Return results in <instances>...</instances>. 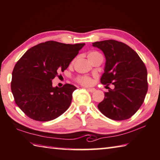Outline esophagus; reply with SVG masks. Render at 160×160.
<instances>
[{
  "mask_svg": "<svg viewBox=\"0 0 160 160\" xmlns=\"http://www.w3.org/2000/svg\"><path fill=\"white\" fill-rule=\"evenodd\" d=\"M88 89V91H89V92H95V88H88L87 89Z\"/></svg>",
  "mask_w": 160,
  "mask_h": 160,
  "instance_id": "obj_1",
  "label": "esophagus"
}]
</instances>
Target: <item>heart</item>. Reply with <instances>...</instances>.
<instances>
[{"label": "heart", "instance_id": "obj_1", "mask_svg": "<svg viewBox=\"0 0 160 160\" xmlns=\"http://www.w3.org/2000/svg\"><path fill=\"white\" fill-rule=\"evenodd\" d=\"M97 54H98L97 52H91L88 54V57L89 58V57H93V56H94V55H97ZM78 82L82 84V85H85V86L91 85L93 83V80L91 78L88 77V76H80L78 78Z\"/></svg>", "mask_w": 160, "mask_h": 160}]
</instances>
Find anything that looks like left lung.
Instances as JSON below:
<instances>
[{
    "label": "left lung",
    "instance_id": "left-lung-1",
    "mask_svg": "<svg viewBox=\"0 0 160 160\" xmlns=\"http://www.w3.org/2000/svg\"><path fill=\"white\" fill-rule=\"evenodd\" d=\"M92 46L106 57L101 82L114 89L104 93L98 108L106 117L114 120L129 119L140 108L148 92L147 69L138 54L123 42L115 40L95 42Z\"/></svg>",
    "mask_w": 160,
    "mask_h": 160
}]
</instances>
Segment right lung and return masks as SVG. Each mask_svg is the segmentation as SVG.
Wrapping results in <instances>:
<instances>
[{
    "mask_svg": "<svg viewBox=\"0 0 160 160\" xmlns=\"http://www.w3.org/2000/svg\"><path fill=\"white\" fill-rule=\"evenodd\" d=\"M85 45L50 40L30 48L17 62L11 90L16 104L28 118L50 121L68 108L77 88L70 84L54 88L52 80L68 67Z\"/></svg>",
    "mask_w": 160,
    "mask_h": 160,
    "instance_id": "add662e5",
    "label": "right lung"
}]
</instances>
